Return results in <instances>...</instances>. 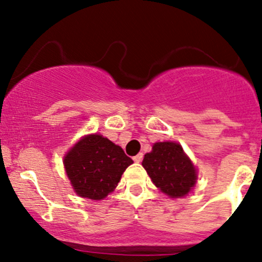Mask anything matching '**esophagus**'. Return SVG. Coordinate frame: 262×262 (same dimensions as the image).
<instances>
[{
    "mask_svg": "<svg viewBox=\"0 0 262 262\" xmlns=\"http://www.w3.org/2000/svg\"><path fill=\"white\" fill-rule=\"evenodd\" d=\"M143 158H144L143 154H141V152H139V154L134 156V158H133V160H134L135 162H140L141 160H143Z\"/></svg>",
    "mask_w": 262,
    "mask_h": 262,
    "instance_id": "34e87169",
    "label": "esophagus"
}]
</instances>
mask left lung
Returning a JSON list of instances; mask_svg holds the SVG:
<instances>
[{
  "label": "left lung",
  "mask_w": 262,
  "mask_h": 262,
  "mask_svg": "<svg viewBox=\"0 0 262 262\" xmlns=\"http://www.w3.org/2000/svg\"><path fill=\"white\" fill-rule=\"evenodd\" d=\"M141 165L156 187L171 198L186 196L196 183V169L177 143L154 144Z\"/></svg>",
  "instance_id": "8db88e82"
}]
</instances>
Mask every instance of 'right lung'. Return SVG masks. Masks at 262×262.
I'll use <instances>...</instances> for the list:
<instances>
[{
  "instance_id": "right-lung-1",
  "label": "right lung",
  "mask_w": 262,
  "mask_h": 262,
  "mask_svg": "<svg viewBox=\"0 0 262 262\" xmlns=\"http://www.w3.org/2000/svg\"><path fill=\"white\" fill-rule=\"evenodd\" d=\"M130 164L133 160L121 146L98 134L82 138L64 160L75 192L93 201L103 200L111 193Z\"/></svg>"
}]
</instances>
